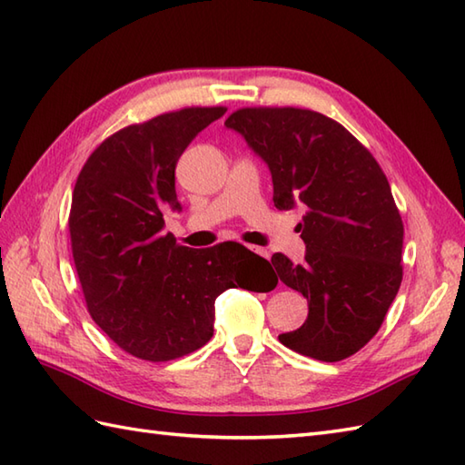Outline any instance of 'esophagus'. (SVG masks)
Returning <instances> with one entry per match:
<instances>
[{"label": "esophagus", "mask_w": 465, "mask_h": 465, "mask_svg": "<svg viewBox=\"0 0 465 465\" xmlns=\"http://www.w3.org/2000/svg\"><path fill=\"white\" fill-rule=\"evenodd\" d=\"M252 252H255V253H260V255H263V258H270V253L265 252V250H262V248H250Z\"/></svg>", "instance_id": "34e87169"}]
</instances>
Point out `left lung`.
<instances>
[{
  "instance_id": "8db88e82",
  "label": "left lung",
  "mask_w": 465,
  "mask_h": 465,
  "mask_svg": "<svg viewBox=\"0 0 465 465\" xmlns=\"http://www.w3.org/2000/svg\"><path fill=\"white\" fill-rule=\"evenodd\" d=\"M225 125L268 163L278 210L308 207L305 262L272 258L310 305L302 328L280 341L320 361L350 358L378 333L403 275V223L388 177L343 125L318 112L243 107Z\"/></svg>"
}]
</instances>
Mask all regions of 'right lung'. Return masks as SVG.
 Masks as SVG:
<instances>
[{"label": "right lung", "mask_w": 465, "mask_h": 465, "mask_svg": "<svg viewBox=\"0 0 465 465\" xmlns=\"http://www.w3.org/2000/svg\"><path fill=\"white\" fill-rule=\"evenodd\" d=\"M223 114L183 107L127 125L97 145L77 175L69 235L87 312L140 360L200 350L213 335L217 295L262 290L253 280L270 263L242 243L192 250L162 232L163 212L182 210L177 160Z\"/></svg>", "instance_id": "add662e5"}]
</instances>
